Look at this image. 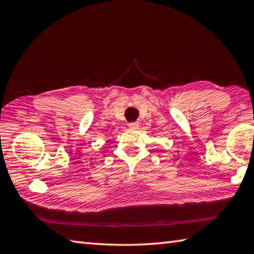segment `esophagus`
<instances>
[{"label": "esophagus", "instance_id": "1", "mask_svg": "<svg viewBox=\"0 0 254 254\" xmlns=\"http://www.w3.org/2000/svg\"><path fill=\"white\" fill-rule=\"evenodd\" d=\"M128 128H131V130H136V128H138L139 127V123L138 122H130L127 124Z\"/></svg>", "mask_w": 254, "mask_h": 254}]
</instances>
